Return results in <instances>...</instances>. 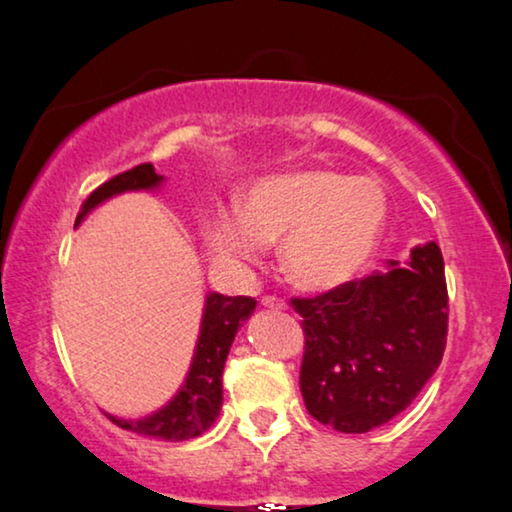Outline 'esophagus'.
Segmentation results:
<instances>
[{"mask_svg":"<svg viewBox=\"0 0 512 512\" xmlns=\"http://www.w3.org/2000/svg\"><path fill=\"white\" fill-rule=\"evenodd\" d=\"M259 301H262V306L271 308V311H285V308H287L285 299L276 297V294H266V297H262V299H259Z\"/></svg>","mask_w":512,"mask_h":512,"instance_id":"esophagus-1","label":"esophagus"}]
</instances>
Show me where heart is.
Returning a JSON list of instances; mask_svg holds the SVG:
<instances>
[{"label": "heart", "instance_id": "b5f03b06", "mask_svg": "<svg viewBox=\"0 0 512 512\" xmlns=\"http://www.w3.org/2000/svg\"><path fill=\"white\" fill-rule=\"evenodd\" d=\"M239 215L215 213L201 227L215 259L246 264L280 239V266L292 285L325 292L371 262L387 225V197L376 181L331 169H299L250 185Z\"/></svg>", "mask_w": 512, "mask_h": 512}]
</instances>
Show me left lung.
<instances>
[{
  "instance_id": "obj_1",
  "label": "left lung",
  "mask_w": 512,
  "mask_h": 512,
  "mask_svg": "<svg viewBox=\"0 0 512 512\" xmlns=\"http://www.w3.org/2000/svg\"><path fill=\"white\" fill-rule=\"evenodd\" d=\"M304 329L299 387L315 420L364 434L406 410L441 364L448 285L434 241L408 266L348 280L318 297H292Z\"/></svg>"
}]
</instances>
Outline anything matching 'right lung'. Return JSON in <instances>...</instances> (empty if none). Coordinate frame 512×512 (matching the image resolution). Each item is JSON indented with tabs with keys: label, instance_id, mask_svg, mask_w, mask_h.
Instances as JSON below:
<instances>
[{
	"label": "right lung",
	"instance_id": "1",
	"mask_svg": "<svg viewBox=\"0 0 512 512\" xmlns=\"http://www.w3.org/2000/svg\"><path fill=\"white\" fill-rule=\"evenodd\" d=\"M162 176L155 174L153 164H139V167L122 171L90 192L83 201L81 213L76 215V225L83 215L95 208L99 201L113 197V194L127 190H148V187L160 185ZM257 301L253 297H225V294H208L204 320H201V334L194 359L187 373L183 390L176 394L174 401L146 420H118L111 417L113 424L120 429L134 431L139 436L162 438V441H187L211 427L215 417L220 415L222 406V369L225 359L232 348V341L239 331L241 322L250 318L255 311Z\"/></svg>",
	"mask_w": 512,
	"mask_h": 512
}]
</instances>
